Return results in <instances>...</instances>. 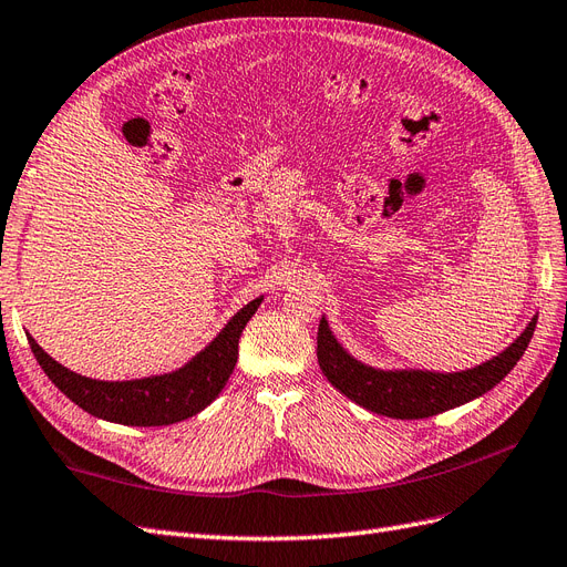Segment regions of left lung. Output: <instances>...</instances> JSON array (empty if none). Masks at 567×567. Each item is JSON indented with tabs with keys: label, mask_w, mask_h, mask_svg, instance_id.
Listing matches in <instances>:
<instances>
[{
	"label": "left lung",
	"mask_w": 567,
	"mask_h": 567,
	"mask_svg": "<svg viewBox=\"0 0 567 567\" xmlns=\"http://www.w3.org/2000/svg\"><path fill=\"white\" fill-rule=\"evenodd\" d=\"M535 324L537 318L529 320L525 332L497 358L473 370L441 374L424 370L368 368L341 349L330 324L322 318L318 327V362L327 381L360 408L393 419H426L460 408L495 389L525 353L535 334Z\"/></svg>",
	"instance_id": "left-lung-1"
}]
</instances>
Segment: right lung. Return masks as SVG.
Segmentation results:
<instances>
[{
  "mask_svg": "<svg viewBox=\"0 0 567 567\" xmlns=\"http://www.w3.org/2000/svg\"><path fill=\"white\" fill-rule=\"evenodd\" d=\"M259 306L261 297L240 308L207 349L181 370L134 381H96L75 374L47 355L30 334L28 341L44 374L84 412L124 426H167L203 412L221 393L235 370L240 334Z\"/></svg>",
  "mask_w": 567,
  "mask_h": 567,
  "instance_id": "add662e5",
  "label": "right lung"
}]
</instances>
